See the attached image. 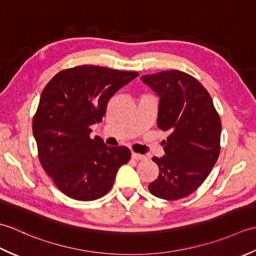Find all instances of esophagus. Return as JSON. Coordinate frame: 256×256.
<instances>
[{
	"label": "esophagus",
	"instance_id": "esophagus-1",
	"mask_svg": "<svg viewBox=\"0 0 256 256\" xmlns=\"http://www.w3.org/2000/svg\"><path fill=\"white\" fill-rule=\"evenodd\" d=\"M132 159H134V160H137V161H139V160H146L147 158H146V156H144V154H136V152H132Z\"/></svg>",
	"mask_w": 256,
	"mask_h": 256
}]
</instances>
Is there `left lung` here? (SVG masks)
Instances as JSON below:
<instances>
[{"mask_svg":"<svg viewBox=\"0 0 256 256\" xmlns=\"http://www.w3.org/2000/svg\"><path fill=\"white\" fill-rule=\"evenodd\" d=\"M142 80L160 97L157 126L169 132L162 158L154 157L159 176L149 191L164 200H178L199 188L220 154L221 119L201 82L171 70Z\"/></svg>","mask_w":256,"mask_h":256,"instance_id":"1","label":"left lung"}]
</instances>
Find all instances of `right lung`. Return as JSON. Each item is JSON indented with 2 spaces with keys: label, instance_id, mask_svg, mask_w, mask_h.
<instances>
[{
  "label": "right lung",
  "instance_id": "add662e5",
  "mask_svg": "<svg viewBox=\"0 0 256 256\" xmlns=\"http://www.w3.org/2000/svg\"><path fill=\"white\" fill-rule=\"evenodd\" d=\"M138 75L82 65L60 70L45 86L33 134L42 166L67 196L78 201L104 196L132 157L127 147L92 139L90 126L102 120L109 99Z\"/></svg>",
  "mask_w": 256,
  "mask_h": 256
}]
</instances>
